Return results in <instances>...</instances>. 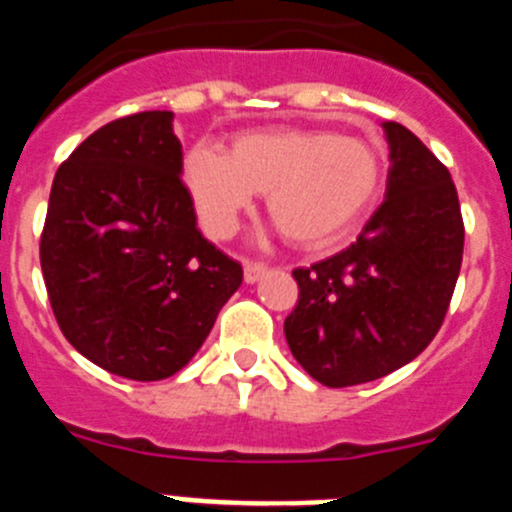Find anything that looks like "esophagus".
I'll use <instances>...</instances> for the list:
<instances>
[{"label":"esophagus","mask_w":512,"mask_h":512,"mask_svg":"<svg viewBox=\"0 0 512 512\" xmlns=\"http://www.w3.org/2000/svg\"><path fill=\"white\" fill-rule=\"evenodd\" d=\"M266 274L264 264H256V261H243V279L246 284H256Z\"/></svg>","instance_id":"34e87169"}]
</instances>
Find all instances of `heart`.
<instances>
[{"label":"heart","mask_w":512,"mask_h":512,"mask_svg":"<svg viewBox=\"0 0 512 512\" xmlns=\"http://www.w3.org/2000/svg\"><path fill=\"white\" fill-rule=\"evenodd\" d=\"M184 184L202 228L228 238L266 194V212L289 243L305 251L333 246L377 205L384 166L377 148L354 135L274 125L243 133L230 153L189 148Z\"/></svg>","instance_id":"obj_1"}]
</instances>
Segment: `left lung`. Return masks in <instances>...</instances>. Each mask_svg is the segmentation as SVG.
Listing matches in <instances>:
<instances>
[{"label": "left lung", "mask_w": 512, "mask_h": 512, "mask_svg": "<svg viewBox=\"0 0 512 512\" xmlns=\"http://www.w3.org/2000/svg\"><path fill=\"white\" fill-rule=\"evenodd\" d=\"M384 202L356 243L295 269L297 307L284 320L289 351L325 387H354L395 372L441 328L464 253V223L449 169L400 122Z\"/></svg>", "instance_id": "8db88e82"}]
</instances>
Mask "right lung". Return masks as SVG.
Returning <instances> with one entry per match:
<instances>
[{"instance_id": "obj_1", "label": "right lung", "mask_w": 512, "mask_h": 512, "mask_svg": "<svg viewBox=\"0 0 512 512\" xmlns=\"http://www.w3.org/2000/svg\"><path fill=\"white\" fill-rule=\"evenodd\" d=\"M174 112L107 122L56 171L40 266L58 328L92 364L158 382L189 364L243 282L197 230Z\"/></svg>"}]
</instances>
